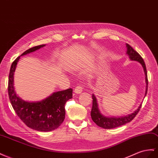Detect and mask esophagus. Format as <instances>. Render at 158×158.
<instances>
[{"label": "esophagus", "mask_w": 158, "mask_h": 158, "mask_svg": "<svg viewBox=\"0 0 158 158\" xmlns=\"http://www.w3.org/2000/svg\"><path fill=\"white\" fill-rule=\"evenodd\" d=\"M83 91V87L82 86H76L74 89V92L76 94H81Z\"/></svg>", "instance_id": "obj_1"}]
</instances>
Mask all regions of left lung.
I'll return each mask as SVG.
<instances>
[{
  "instance_id": "8db88e82",
  "label": "left lung",
  "mask_w": 158,
  "mask_h": 158,
  "mask_svg": "<svg viewBox=\"0 0 158 158\" xmlns=\"http://www.w3.org/2000/svg\"><path fill=\"white\" fill-rule=\"evenodd\" d=\"M126 54L129 56V58L132 61H136L138 62L140 64H141L143 69L144 74L146 77V92H145V96H146V94L148 92V76H147V70L145 62L143 61V58L141 56L136 52L135 50L133 49V48L130 46L128 44H126ZM144 96V97H145ZM92 108L91 110V117L92 120L96 123V124L98 126L102 127V128L105 129H112L114 127L121 126L122 125H124L126 123L131 122L136 116V114L138 113L140 108H141L142 104H139V107L137 110H135L133 113L130 114L128 115H126L124 116H120V117H108L102 114L100 112V110L98 108V101L96 99V97L95 95L92 94Z\"/></svg>"
}]
</instances>
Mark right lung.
I'll return each mask as SVG.
<instances>
[{
    "label": "right lung",
    "instance_id": "right-lung-1",
    "mask_svg": "<svg viewBox=\"0 0 158 158\" xmlns=\"http://www.w3.org/2000/svg\"><path fill=\"white\" fill-rule=\"evenodd\" d=\"M45 46L42 44L26 50L12 62L8 84V96L17 116L28 127L39 131H52L61 125L65 118L66 102L72 98V88L54 92L46 98L38 102L24 100L16 94L14 86V74L20 56Z\"/></svg>",
    "mask_w": 158,
    "mask_h": 158
}]
</instances>
